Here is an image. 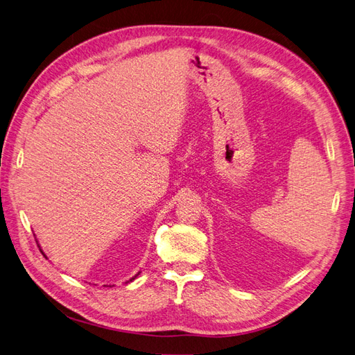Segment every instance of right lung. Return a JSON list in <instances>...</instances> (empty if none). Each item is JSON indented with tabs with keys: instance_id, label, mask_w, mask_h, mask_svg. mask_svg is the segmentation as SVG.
<instances>
[{
	"instance_id": "add662e5",
	"label": "right lung",
	"mask_w": 355,
	"mask_h": 355,
	"mask_svg": "<svg viewBox=\"0 0 355 355\" xmlns=\"http://www.w3.org/2000/svg\"><path fill=\"white\" fill-rule=\"evenodd\" d=\"M135 277H136V275H135ZM135 277H133V278H132V280H135ZM132 280H130V282H132Z\"/></svg>"
}]
</instances>
